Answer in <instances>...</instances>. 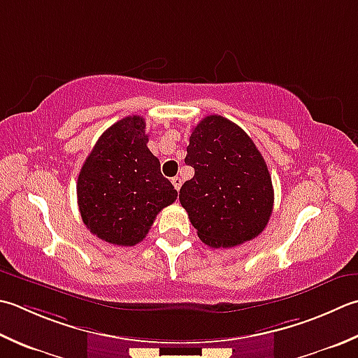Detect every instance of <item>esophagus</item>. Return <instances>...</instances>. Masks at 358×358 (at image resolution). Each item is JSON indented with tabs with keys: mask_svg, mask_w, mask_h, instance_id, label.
Here are the masks:
<instances>
[{
	"mask_svg": "<svg viewBox=\"0 0 358 358\" xmlns=\"http://www.w3.org/2000/svg\"><path fill=\"white\" fill-rule=\"evenodd\" d=\"M172 185H173L175 189H177V191H180V187H181V178H180V177H173V178H172Z\"/></svg>",
	"mask_w": 358,
	"mask_h": 358,
	"instance_id": "1",
	"label": "esophagus"
}]
</instances>
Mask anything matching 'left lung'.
<instances>
[{
  "instance_id": "1",
  "label": "left lung",
  "mask_w": 358,
  "mask_h": 358,
  "mask_svg": "<svg viewBox=\"0 0 358 358\" xmlns=\"http://www.w3.org/2000/svg\"><path fill=\"white\" fill-rule=\"evenodd\" d=\"M185 163L195 173L181 186L180 203L203 243L231 248L262 233L275 192L261 152L239 125L206 116L191 133Z\"/></svg>"
}]
</instances>
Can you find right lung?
<instances>
[{"mask_svg":"<svg viewBox=\"0 0 358 358\" xmlns=\"http://www.w3.org/2000/svg\"><path fill=\"white\" fill-rule=\"evenodd\" d=\"M147 143L144 117L127 116L102 133L82 166L77 205L90 233L105 242L133 247L177 200Z\"/></svg>","mask_w":358,"mask_h":358,"instance_id":"add662e5","label":"right lung"}]
</instances>
